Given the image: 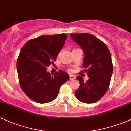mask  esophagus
Listing matches in <instances>:
<instances>
[{
    "label": "esophagus",
    "mask_w": 131,
    "mask_h": 131,
    "mask_svg": "<svg viewBox=\"0 0 131 131\" xmlns=\"http://www.w3.org/2000/svg\"><path fill=\"white\" fill-rule=\"evenodd\" d=\"M75 78H76V76H75L74 75H73V74H70V80H74Z\"/></svg>",
    "instance_id": "obj_1"
}]
</instances>
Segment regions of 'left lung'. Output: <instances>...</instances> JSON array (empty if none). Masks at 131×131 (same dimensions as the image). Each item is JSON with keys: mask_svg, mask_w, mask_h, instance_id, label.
I'll list each match as a JSON object with an SVG mask.
<instances>
[{"mask_svg": "<svg viewBox=\"0 0 131 131\" xmlns=\"http://www.w3.org/2000/svg\"><path fill=\"white\" fill-rule=\"evenodd\" d=\"M70 36L84 51L82 67L86 69L85 71L89 77L87 81L80 76L76 77L80 85L75 95L83 103H95L108 89L113 73L110 52L106 44L92 34L71 33Z\"/></svg>", "mask_w": 131, "mask_h": 131, "instance_id": "obj_1", "label": "left lung"}]
</instances>
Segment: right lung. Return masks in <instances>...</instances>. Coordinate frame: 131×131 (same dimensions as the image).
Masks as SVG:
<instances>
[{"instance_id": "right-lung-1", "label": "right lung", "mask_w": 131, "mask_h": 131, "mask_svg": "<svg viewBox=\"0 0 131 131\" xmlns=\"http://www.w3.org/2000/svg\"><path fill=\"white\" fill-rule=\"evenodd\" d=\"M67 34L43 35L24 45L16 68L21 88L34 102L46 103L56 99L60 88L70 79L63 71L52 76L47 68L54 61L64 44Z\"/></svg>"}]
</instances>
